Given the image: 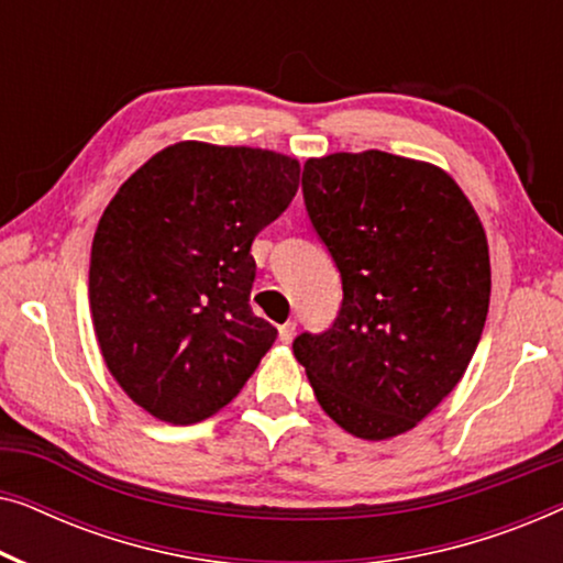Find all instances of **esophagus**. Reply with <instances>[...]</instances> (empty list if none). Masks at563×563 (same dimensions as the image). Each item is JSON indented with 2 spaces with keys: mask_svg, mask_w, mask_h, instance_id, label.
Wrapping results in <instances>:
<instances>
[{
  "mask_svg": "<svg viewBox=\"0 0 563 563\" xmlns=\"http://www.w3.org/2000/svg\"><path fill=\"white\" fill-rule=\"evenodd\" d=\"M295 333H297V322H284V325H279V341L284 345H289L291 341H295Z\"/></svg>",
  "mask_w": 563,
  "mask_h": 563,
  "instance_id": "1",
  "label": "esophagus"
}]
</instances>
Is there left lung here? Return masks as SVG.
Returning <instances> with one entry per match:
<instances>
[{"label": "left lung", "instance_id": "1", "mask_svg": "<svg viewBox=\"0 0 563 563\" xmlns=\"http://www.w3.org/2000/svg\"><path fill=\"white\" fill-rule=\"evenodd\" d=\"M305 205L343 279V307L295 356L330 420L389 441L464 379L489 307V245L441 166L384 151L307 158Z\"/></svg>", "mask_w": 563, "mask_h": 563}]
</instances>
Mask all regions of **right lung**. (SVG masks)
<instances>
[{"label": "right lung", "mask_w": 563, "mask_h": 563, "mask_svg": "<svg viewBox=\"0 0 563 563\" xmlns=\"http://www.w3.org/2000/svg\"><path fill=\"white\" fill-rule=\"evenodd\" d=\"M299 161L179 141L151 156L99 218L91 325L112 379L153 418L191 426L251 379L276 328L251 310V243L287 210Z\"/></svg>", "instance_id": "add662e5"}]
</instances>
